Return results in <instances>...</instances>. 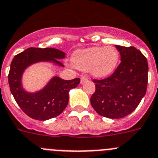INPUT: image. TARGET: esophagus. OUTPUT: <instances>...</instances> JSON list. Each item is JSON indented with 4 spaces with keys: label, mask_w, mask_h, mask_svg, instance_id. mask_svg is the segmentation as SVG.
I'll return each mask as SVG.
<instances>
[{
    "label": "esophagus",
    "mask_w": 158,
    "mask_h": 158,
    "mask_svg": "<svg viewBox=\"0 0 158 158\" xmlns=\"http://www.w3.org/2000/svg\"><path fill=\"white\" fill-rule=\"evenodd\" d=\"M88 82V79L87 77H85V76H82V78H81V81H80V83L81 84H84L85 82Z\"/></svg>",
    "instance_id": "34e87169"
}]
</instances>
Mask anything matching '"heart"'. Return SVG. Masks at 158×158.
<instances>
[{
    "mask_svg": "<svg viewBox=\"0 0 158 158\" xmlns=\"http://www.w3.org/2000/svg\"><path fill=\"white\" fill-rule=\"evenodd\" d=\"M118 60V51L111 46L79 49L72 56V62L78 69L82 72L89 71L96 79H104L112 75Z\"/></svg>",
    "mask_w": 158,
    "mask_h": 158,
    "instance_id": "1",
    "label": "heart"
}]
</instances>
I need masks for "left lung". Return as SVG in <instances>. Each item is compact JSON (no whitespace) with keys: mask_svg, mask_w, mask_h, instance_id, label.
<instances>
[{"mask_svg":"<svg viewBox=\"0 0 158 158\" xmlns=\"http://www.w3.org/2000/svg\"><path fill=\"white\" fill-rule=\"evenodd\" d=\"M115 46L121 63L109 78L94 80L96 89L90 103L101 116L120 119L131 113L146 94L148 63L136 48Z\"/></svg>","mask_w":158,"mask_h":158,"instance_id":"1","label":"left lung"}]
</instances>
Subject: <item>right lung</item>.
I'll list each match as a JSON object with an SVG mask.
<instances>
[{
  "label": "right lung",
  "mask_w": 158,
  "mask_h": 158,
  "mask_svg": "<svg viewBox=\"0 0 158 158\" xmlns=\"http://www.w3.org/2000/svg\"><path fill=\"white\" fill-rule=\"evenodd\" d=\"M63 51L54 48H29L15 56L10 66L8 83L15 102L28 116L37 120H47L59 116L67 107L69 91L77 87L80 79L64 80L53 76L41 89L29 92L23 86V76L35 64L45 62L64 68L58 60L64 59Z\"/></svg>",
  "instance_id": "add662e5"
}]
</instances>
